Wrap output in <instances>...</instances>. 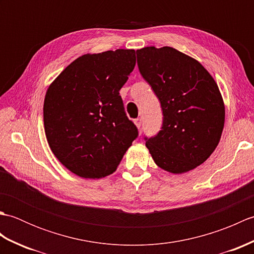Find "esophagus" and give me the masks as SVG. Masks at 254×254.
<instances>
[{
  "mask_svg": "<svg viewBox=\"0 0 254 254\" xmlns=\"http://www.w3.org/2000/svg\"><path fill=\"white\" fill-rule=\"evenodd\" d=\"M134 124H135L137 128H141V127H142V120L139 118H137V119H135V120H134Z\"/></svg>",
  "mask_w": 254,
  "mask_h": 254,
  "instance_id": "esophagus-1",
  "label": "esophagus"
}]
</instances>
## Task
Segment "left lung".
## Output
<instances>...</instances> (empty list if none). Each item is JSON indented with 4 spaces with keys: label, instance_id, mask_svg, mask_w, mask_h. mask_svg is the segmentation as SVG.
<instances>
[{
    "label": "left lung",
    "instance_id": "obj_1",
    "mask_svg": "<svg viewBox=\"0 0 254 254\" xmlns=\"http://www.w3.org/2000/svg\"><path fill=\"white\" fill-rule=\"evenodd\" d=\"M137 65L152 86L164 121L146 147L161 169L179 175L202 165L217 147L225 105L212 75L195 59L171 47L136 50Z\"/></svg>",
    "mask_w": 254,
    "mask_h": 254
}]
</instances>
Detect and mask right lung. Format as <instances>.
I'll list each match as a JSON object with an SVG mask.
<instances>
[{
	"instance_id": "obj_1",
	"label": "right lung",
	"mask_w": 254,
	"mask_h": 254,
	"mask_svg": "<svg viewBox=\"0 0 254 254\" xmlns=\"http://www.w3.org/2000/svg\"><path fill=\"white\" fill-rule=\"evenodd\" d=\"M135 63L132 49L87 53L48 87L47 141L59 161L76 176L100 179L111 175L137 137L119 93Z\"/></svg>"
}]
</instances>
